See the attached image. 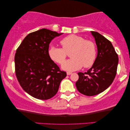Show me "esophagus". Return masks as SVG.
<instances>
[{
    "mask_svg": "<svg viewBox=\"0 0 130 130\" xmlns=\"http://www.w3.org/2000/svg\"><path fill=\"white\" fill-rule=\"evenodd\" d=\"M72 72H67V75H70V74H72Z\"/></svg>",
    "mask_w": 130,
    "mask_h": 130,
    "instance_id": "34e87169",
    "label": "esophagus"
}]
</instances>
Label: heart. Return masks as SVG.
Here are the masks:
<instances>
[{"mask_svg": "<svg viewBox=\"0 0 130 130\" xmlns=\"http://www.w3.org/2000/svg\"><path fill=\"white\" fill-rule=\"evenodd\" d=\"M62 48L51 46L48 49L49 57L53 61L61 64L65 61L67 53H70L72 59L62 65L64 70L75 71L83 67H91L96 57V48L95 43L90 40H85L80 36L70 35L60 41Z\"/></svg>", "mask_w": 130, "mask_h": 130, "instance_id": "obj_1", "label": "heart"}]
</instances>
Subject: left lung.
Masks as SVG:
<instances>
[{
    "instance_id": "8db88e82",
    "label": "left lung",
    "mask_w": 130,
    "mask_h": 130,
    "mask_svg": "<svg viewBox=\"0 0 130 130\" xmlns=\"http://www.w3.org/2000/svg\"><path fill=\"white\" fill-rule=\"evenodd\" d=\"M97 45L98 54L91 68L78 73L76 86L80 93L94 96L106 90L113 82L118 64V54L112 44L100 34L91 31Z\"/></svg>"
}]
</instances>
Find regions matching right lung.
<instances>
[{"label":"right lung","mask_w":130,"mask_h":130,"mask_svg":"<svg viewBox=\"0 0 130 130\" xmlns=\"http://www.w3.org/2000/svg\"><path fill=\"white\" fill-rule=\"evenodd\" d=\"M61 34L45 28L33 32L24 39L16 51V76L23 89L35 98H51L66 77V72L60 70L48 53L51 40Z\"/></svg>","instance_id":"1"}]
</instances>
